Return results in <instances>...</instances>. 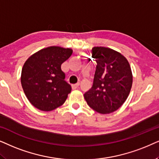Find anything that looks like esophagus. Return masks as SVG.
<instances>
[{"mask_svg":"<svg viewBox=\"0 0 159 159\" xmlns=\"http://www.w3.org/2000/svg\"><path fill=\"white\" fill-rule=\"evenodd\" d=\"M79 85H80L79 83L74 84V85H72V89H77L78 86H79Z\"/></svg>","mask_w":159,"mask_h":159,"instance_id":"obj_1","label":"esophagus"}]
</instances>
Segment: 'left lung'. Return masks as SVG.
<instances>
[{"mask_svg":"<svg viewBox=\"0 0 159 159\" xmlns=\"http://www.w3.org/2000/svg\"><path fill=\"white\" fill-rule=\"evenodd\" d=\"M92 57L97 62L92 87L84 94L91 108L102 114L117 111L129 94L132 73L129 63L120 53L95 46Z\"/></svg>","mask_w":159,"mask_h":159,"instance_id":"8db88e82","label":"left lung"}]
</instances>
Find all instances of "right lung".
I'll return each instance as SVG.
<instances>
[{
  "label": "right lung",
  "mask_w": 159,
  "mask_h": 159,
  "mask_svg": "<svg viewBox=\"0 0 159 159\" xmlns=\"http://www.w3.org/2000/svg\"><path fill=\"white\" fill-rule=\"evenodd\" d=\"M73 50L49 46L31 55L23 65L21 84L30 102L43 111H51L64 104L71 86L65 81L61 65Z\"/></svg>",
  "instance_id": "right-lung-1"
}]
</instances>
